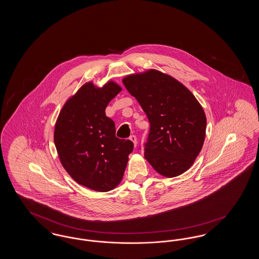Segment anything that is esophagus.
Segmentation results:
<instances>
[{
  "label": "esophagus",
  "mask_w": 259,
  "mask_h": 259,
  "mask_svg": "<svg viewBox=\"0 0 259 259\" xmlns=\"http://www.w3.org/2000/svg\"><path fill=\"white\" fill-rule=\"evenodd\" d=\"M130 140L133 142L134 146L137 147V144H138V140H137V137L135 135L130 136Z\"/></svg>",
  "instance_id": "34e87169"
}]
</instances>
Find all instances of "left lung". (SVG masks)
Wrapping results in <instances>:
<instances>
[{
    "mask_svg": "<svg viewBox=\"0 0 259 259\" xmlns=\"http://www.w3.org/2000/svg\"><path fill=\"white\" fill-rule=\"evenodd\" d=\"M122 82L150 123L146 159L161 176L184 174L193 165L206 136L207 118L197 99L182 82L154 69L126 75Z\"/></svg>",
    "mask_w": 259,
    "mask_h": 259,
    "instance_id": "1",
    "label": "left lung"
}]
</instances>
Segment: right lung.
Masks as SVG:
<instances>
[{"label":"right lung","mask_w":259,"mask_h":259,"mask_svg":"<svg viewBox=\"0 0 259 259\" xmlns=\"http://www.w3.org/2000/svg\"><path fill=\"white\" fill-rule=\"evenodd\" d=\"M122 88L113 80L102 87L89 81L66 101L54 128L62 166L77 184L99 192L115 188L123 178L134 145L115 137L106 116L109 103Z\"/></svg>","instance_id":"add662e5"}]
</instances>
